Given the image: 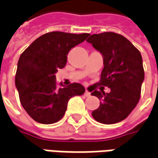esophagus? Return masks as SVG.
Instances as JSON below:
<instances>
[{"label": "esophagus", "instance_id": "34e87169", "mask_svg": "<svg viewBox=\"0 0 158 158\" xmlns=\"http://www.w3.org/2000/svg\"><path fill=\"white\" fill-rule=\"evenodd\" d=\"M84 95H85V97H90V96H91V93H89L87 90H85V93H84Z\"/></svg>", "mask_w": 158, "mask_h": 158}]
</instances>
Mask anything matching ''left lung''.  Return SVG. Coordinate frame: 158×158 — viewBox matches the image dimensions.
<instances>
[{
	"instance_id": "8db88e82",
	"label": "left lung",
	"mask_w": 158,
	"mask_h": 158,
	"mask_svg": "<svg viewBox=\"0 0 158 158\" xmlns=\"http://www.w3.org/2000/svg\"><path fill=\"white\" fill-rule=\"evenodd\" d=\"M104 58L100 80L92 85V95L102 99L92 113L102 124H111L125 119L138 105L144 79L141 53L123 35L113 32L93 34L86 40ZM98 85L111 88L109 94L97 91Z\"/></svg>"
}]
</instances>
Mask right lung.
Wrapping results in <instances>:
<instances>
[{
  "label": "right lung",
  "mask_w": 158,
  "mask_h": 158,
  "mask_svg": "<svg viewBox=\"0 0 158 158\" xmlns=\"http://www.w3.org/2000/svg\"><path fill=\"white\" fill-rule=\"evenodd\" d=\"M90 34L50 32L41 35L21 53L15 74V85L21 106L27 114L40 124L60 120L71 98L82 95L81 84L57 87L55 73L65 67L67 54Z\"/></svg>",
  "instance_id": "obj_1"
}]
</instances>
